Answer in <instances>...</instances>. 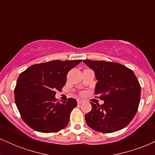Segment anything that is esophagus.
<instances>
[{"mask_svg":"<svg viewBox=\"0 0 155 155\" xmlns=\"http://www.w3.org/2000/svg\"><path fill=\"white\" fill-rule=\"evenodd\" d=\"M84 102V101H83V100H80V99L77 100V104H83Z\"/></svg>","mask_w":155,"mask_h":155,"instance_id":"34e87169","label":"esophagus"}]
</instances>
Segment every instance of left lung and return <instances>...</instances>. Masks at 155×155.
<instances>
[{"mask_svg": "<svg viewBox=\"0 0 155 155\" xmlns=\"http://www.w3.org/2000/svg\"><path fill=\"white\" fill-rule=\"evenodd\" d=\"M83 62L95 73L97 82L95 95L104 101L92 105L85 121L92 129L101 133H114L123 129L136 115L140 103V86L132 70L112 62Z\"/></svg>", "mask_w": 155, "mask_h": 155, "instance_id": "1", "label": "left lung"}]
</instances>
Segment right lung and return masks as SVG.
Wrapping results in <instances>:
<instances>
[{"label":"right lung","mask_w":155,"mask_h":155,"mask_svg":"<svg viewBox=\"0 0 155 155\" xmlns=\"http://www.w3.org/2000/svg\"><path fill=\"white\" fill-rule=\"evenodd\" d=\"M81 62L51 60L35 64L20 74L15 89L17 107L24 122L34 130L54 133L67 126L74 98L56 102L55 94L66 83L67 74Z\"/></svg>","instance_id":"1"}]
</instances>
